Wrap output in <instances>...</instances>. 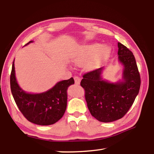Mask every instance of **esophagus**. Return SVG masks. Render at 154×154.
<instances>
[{
  "instance_id": "obj_1",
  "label": "esophagus",
  "mask_w": 154,
  "mask_h": 154,
  "mask_svg": "<svg viewBox=\"0 0 154 154\" xmlns=\"http://www.w3.org/2000/svg\"><path fill=\"white\" fill-rule=\"evenodd\" d=\"M74 80H75V84L79 85V83H80L81 79H80V78H79V77H77V76H76V77H74Z\"/></svg>"
}]
</instances>
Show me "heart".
<instances>
[{
    "mask_svg": "<svg viewBox=\"0 0 154 154\" xmlns=\"http://www.w3.org/2000/svg\"><path fill=\"white\" fill-rule=\"evenodd\" d=\"M111 49L109 47H103L100 43H92L79 47L72 57L75 64L81 65L90 61L88 68L94 69L100 66L104 59L109 56Z\"/></svg>",
    "mask_w": 154,
    "mask_h": 154,
    "instance_id": "obj_1",
    "label": "heart"
}]
</instances>
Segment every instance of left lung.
<instances>
[{
  "instance_id": "8db88e82",
  "label": "left lung",
  "mask_w": 154,
  "mask_h": 154,
  "mask_svg": "<svg viewBox=\"0 0 154 154\" xmlns=\"http://www.w3.org/2000/svg\"><path fill=\"white\" fill-rule=\"evenodd\" d=\"M118 60L124 65L123 81L110 83L101 77L103 67L83 75L81 85L92 116L102 122L121 119L131 107L139 92L140 77L132 52L118 43Z\"/></svg>"
}]
</instances>
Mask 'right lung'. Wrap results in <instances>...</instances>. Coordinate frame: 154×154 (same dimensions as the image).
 <instances>
[{
    "label": "right lung",
    "instance_id": "obj_1",
    "mask_svg": "<svg viewBox=\"0 0 154 154\" xmlns=\"http://www.w3.org/2000/svg\"><path fill=\"white\" fill-rule=\"evenodd\" d=\"M32 42L31 41L26 45ZM74 83L73 78L71 77L58 82L45 92L27 93L18 85L15 75L14 61L13 62L10 76L12 95L21 113L33 124L48 126L60 119L66 109L67 89Z\"/></svg>",
    "mask_w": 154,
    "mask_h": 154
}]
</instances>
